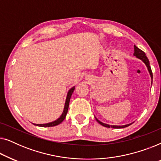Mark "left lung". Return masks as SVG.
I'll list each match as a JSON object with an SVG mask.
<instances>
[{
  "label": "left lung",
  "instance_id": "obj_1",
  "mask_svg": "<svg viewBox=\"0 0 161 161\" xmlns=\"http://www.w3.org/2000/svg\"><path fill=\"white\" fill-rule=\"evenodd\" d=\"M133 56H136V58L140 59V60L142 61L145 65H146V67H147V69H148V71H149V75H150V77H151V79H152V83H153V72H152L150 65H149V59L147 58V57L146 56V54H145V53L143 52L142 50H140L138 47H136V45H134ZM94 117H95V116H94ZM95 119H96L97 122L99 124H100L101 125H103V126H104V127H112V128H125V127H128L129 125L133 124V122H132V123H130V124L125 125H108V124H105V123H103L102 122H100V120L97 119V118L95 117Z\"/></svg>",
  "mask_w": 161,
  "mask_h": 161
}]
</instances>
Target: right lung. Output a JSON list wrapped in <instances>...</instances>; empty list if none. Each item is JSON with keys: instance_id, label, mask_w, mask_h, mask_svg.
<instances>
[{"instance_id": "1", "label": "right lung", "mask_w": 161, "mask_h": 161, "mask_svg": "<svg viewBox=\"0 0 161 161\" xmlns=\"http://www.w3.org/2000/svg\"><path fill=\"white\" fill-rule=\"evenodd\" d=\"M75 89V86H73V87H72L71 89L69 90V91H68L67 98H66V101H65L64 108L63 113L61 114L60 117L57 119L56 120L53 121V122H49V123H45V124H34V123H33V125H36V126H39V127H54V126H56V125H58L59 124H61V123L64 120L66 116H67L68 108H69V104L70 98H71V96H72V93H73Z\"/></svg>"}]
</instances>
